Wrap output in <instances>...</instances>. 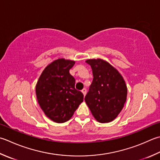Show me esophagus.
Masks as SVG:
<instances>
[{
  "instance_id": "obj_1",
  "label": "esophagus",
  "mask_w": 160,
  "mask_h": 160,
  "mask_svg": "<svg viewBox=\"0 0 160 160\" xmlns=\"http://www.w3.org/2000/svg\"><path fill=\"white\" fill-rule=\"evenodd\" d=\"M82 93H83V95H84V96L86 95V93H87V89H83L82 90Z\"/></svg>"
}]
</instances>
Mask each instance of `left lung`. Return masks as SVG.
<instances>
[{"mask_svg":"<svg viewBox=\"0 0 160 160\" xmlns=\"http://www.w3.org/2000/svg\"><path fill=\"white\" fill-rule=\"evenodd\" d=\"M93 81L84 98L87 105L100 123H109L117 118L127 97V87L123 77L108 62L101 59H88Z\"/></svg>","mask_w":160,"mask_h":160,"instance_id":"obj_1","label":"left lung"}]
</instances>
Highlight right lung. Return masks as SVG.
<instances>
[{
  "label": "right lung",
  "instance_id": "right-lung-1",
  "mask_svg": "<svg viewBox=\"0 0 160 160\" xmlns=\"http://www.w3.org/2000/svg\"><path fill=\"white\" fill-rule=\"evenodd\" d=\"M74 61L58 59L45 68L36 85L37 101L50 119L64 123L71 118L83 101V93L75 88L69 73Z\"/></svg>",
  "mask_w": 160,
  "mask_h": 160
}]
</instances>
